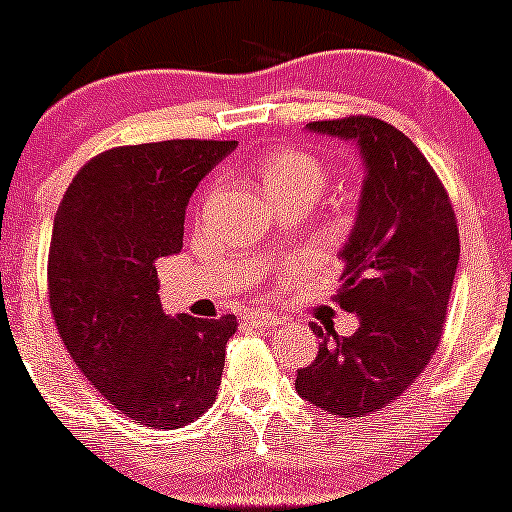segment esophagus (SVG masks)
<instances>
[{"label": "esophagus", "instance_id": "obj_1", "mask_svg": "<svg viewBox=\"0 0 512 512\" xmlns=\"http://www.w3.org/2000/svg\"><path fill=\"white\" fill-rule=\"evenodd\" d=\"M246 323H251L258 330H268L278 328V325H281V318H278L276 313H271V310H251V313L246 315Z\"/></svg>", "mask_w": 512, "mask_h": 512}]
</instances>
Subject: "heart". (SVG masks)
<instances>
[{"label": "heart", "instance_id": "1", "mask_svg": "<svg viewBox=\"0 0 512 512\" xmlns=\"http://www.w3.org/2000/svg\"><path fill=\"white\" fill-rule=\"evenodd\" d=\"M263 189L276 204L313 202L328 184V165L303 147L278 145L263 152L256 162Z\"/></svg>", "mask_w": 512, "mask_h": 512}]
</instances>
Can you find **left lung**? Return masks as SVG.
I'll return each instance as SVG.
<instances>
[{
    "mask_svg": "<svg viewBox=\"0 0 512 512\" xmlns=\"http://www.w3.org/2000/svg\"><path fill=\"white\" fill-rule=\"evenodd\" d=\"M308 128L355 140L365 157L335 295L342 310L360 315V328L340 337L313 325L318 357L300 367L295 389L323 412L355 419L402 397L439 347L461 254L458 221L434 167L394 125L350 115Z\"/></svg>",
    "mask_w": 512,
    "mask_h": 512,
    "instance_id": "left-lung-1",
    "label": "left lung"
}]
</instances>
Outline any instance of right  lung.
<instances>
[{
  "label": "right lung",
  "mask_w": 512,
  "mask_h": 512,
  "mask_svg": "<svg viewBox=\"0 0 512 512\" xmlns=\"http://www.w3.org/2000/svg\"><path fill=\"white\" fill-rule=\"evenodd\" d=\"M236 140L110 147L63 194L49 246V308L88 382L125 416L179 429L217 399L236 315L162 313L157 258L182 249L184 209Z\"/></svg>",
  "instance_id": "1"
}]
</instances>
